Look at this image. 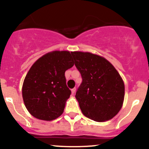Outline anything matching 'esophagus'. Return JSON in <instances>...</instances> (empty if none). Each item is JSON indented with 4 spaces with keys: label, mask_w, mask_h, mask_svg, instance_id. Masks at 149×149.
I'll return each mask as SVG.
<instances>
[{
    "label": "esophagus",
    "mask_w": 149,
    "mask_h": 149,
    "mask_svg": "<svg viewBox=\"0 0 149 149\" xmlns=\"http://www.w3.org/2000/svg\"><path fill=\"white\" fill-rule=\"evenodd\" d=\"M76 88H74L71 89V92H72V95H74L75 92H76Z\"/></svg>",
    "instance_id": "esophagus-1"
}]
</instances>
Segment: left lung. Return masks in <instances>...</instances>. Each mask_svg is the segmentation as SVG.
<instances>
[{
    "instance_id": "obj_1",
    "label": "left lung",
    "mask_w": 149,
    "mask_h": 149,
    "mask_svg": "<svg viewBox=\"0 0 149 149\" xmlns=\"http://www.w3.org/2000/svg\"><path fill=\"white\" fill-rule=\"evenodd\" d=\"M71 54L83 79L76 93L82 113L97 122L113 118L122 108L125 97L123 80L117 70L97 54Z\"/></svg>"
}]
</instances>
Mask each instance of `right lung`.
I'll return each mask as SVG.
<instances>
[{"instance_id": "1", "label": "right lung", "mask_w": 149, "mask_h": 149, "mask_svg": "<svg viewBox=\"0 0 149 149\" xmlns=\"http://www.w3.org/2000/svg\"><path fill=\"white\" fill-rule=\"evenodd\" d=\"M74 65L69 51H53L32 65L24 80L22 97L25 107L33 117L52 120L64 112L71 95L65 71Z\"/></svg>"}]
</instances>
